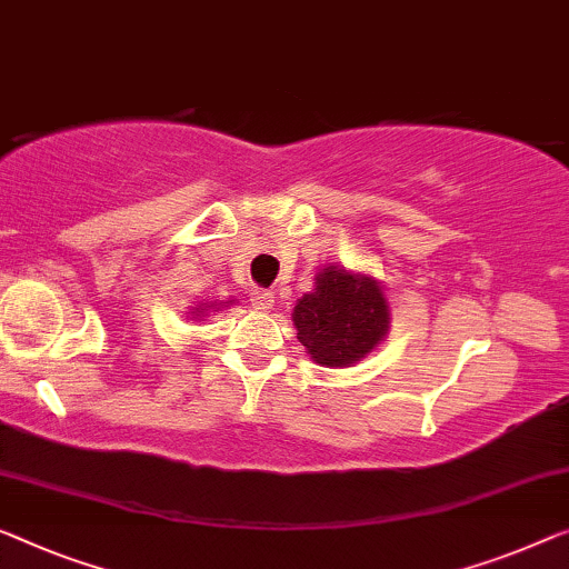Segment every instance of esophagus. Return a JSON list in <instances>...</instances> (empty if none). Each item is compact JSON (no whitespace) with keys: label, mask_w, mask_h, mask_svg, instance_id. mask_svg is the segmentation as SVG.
Returning a JSON list of instances; mask_svg holds the SVG:
<instances>
[{"label":"esophagus","mask_w":569,"mask_h":569,"mask_svg":"<svg viewBox=\"0 0 569 569\" xmlns=\"http://www.w3.org/2000/svg\"><path fill=\"white\" fill-rule=\"evenodd\" d=\"M250 301H252V307H256V309L268 311L270 307H273V293L266 291V288H256V291L250 293Z\"/></svg>","instance_id":"esophagus-1"}]
</instances>
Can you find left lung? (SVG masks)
I'll use <instances>...</instances> for the list:
<instances>
[{"instance_id": "8db88e82", "label": "left lung", "mask_w": 569, "mask_h": 569, "mask_svg": "<svg viewBox=\"0 0 569 569\" xmlns=\"http://www.w3.org/2000/svg\"><path fill=\"white\" fill-rule=\"evenodd\" d=\"M388 301L368 276L329 266L317 276V288L303 293L293 309L299 342L319 366L342 368L376 347L388 332Z\"/></svg>"}]
</instances>
